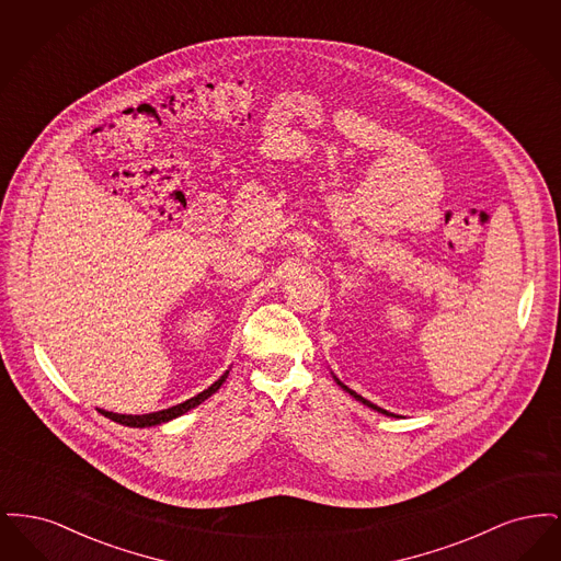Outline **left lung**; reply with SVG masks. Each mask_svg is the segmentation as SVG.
Segmentation results:
<instances>
[{
	"label": "left lung",
	"mask_w": 561,
	"mask_h": 561,
	"mask_svg": "<svg viewBox=\"0 0 561 561\" xmlns=\"http://www.w3.org/2000/svg\"><path fill=\"white\" fill-rule=\"evenodd\" d=\"M332 376H334V374H332ZM334 380H336V385H339V387H341V389H343V391H347V393H348V396H351V398H355V400L362 401V403H364V405H368V408H373V410H376V412H380V414H385V416H396V414H393V412H387V410H382V408H378V405H376V403H373V401H368V400H366V398H362V396H357V393H355V391H351V389H348L347 385H343V382H341V380H339V378H336V376H334Z\"/></svg>",
	"instance_id": "1"
}]
</instances>
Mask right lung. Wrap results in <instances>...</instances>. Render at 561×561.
Instances as JSON below:
<instances>
[{
    "mask_svg": "<svg viewBox=\"0 0 561 561\" xmlns=\"http://www.w3.org/2000/svg\"><path fill=\"white\" fill-rule=\"evenodd\" d=\"M227 374H229V370L222 374L218 380H214L213 385H210L208 389H204L202 393H197L195 398L183 401V403H176V405H172V408L160 410V412H151V414H115V412H107V410H101V408H99V412H101L103 416L111 419L113 423H119V425H126V427H156V425H161V423H168V421H172V419L183 416L185 412L193 410V408H195V405H199L202 401L208 400L213 393H216V391L220 389V385L225 382Z\"/></svg>",
    "mask_w": 561,
    "mask_h": 561,
    "instance_id": "right-lung-1",
    "label": "right lung"
}]
</instances>
